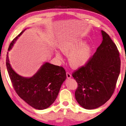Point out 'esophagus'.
Listing matches in <instances>:
<instances>
[{"label": "esophagus", "instance_id": "1", "mask_svg": "<svg viewBox=\"0 0 126 126\" xmlns=\"http://www.w3.org/2000/svg\"><path fill=\"white\" fill-rule=\"evenodd\" d=\"M66 77L67 79H70L71 78V75L69 73H66Z\"/></svg>", "mask_w": 126, "mask_h": 126}]
</instances>
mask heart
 <instances>
[{
  "instance_id": "1",
  "label": "heart",
  "mask_w": 126,
  "mask_h": 126,
  "mask_svg": "<svg viewBox=\"0 0 126 126\" xmlns=\"http://www.w3.org/2000/svg\"><path fill=\"white\" fill-rule=\"evenodd\" d=\"M81 38H73L66 40L60 43V51L69 56L70 65L74 69H79L86 66L90 61L92 53V48L90 44ZM56 56L59 59L61 55L59 52H56Z\"/></svg>"
}]
</instances>
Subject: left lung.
Segmentation results:
<instances>
[{
    "label": "left lung",
    "mask_w": 126,
    "mask_h": 126,
    "mask_svg": "<svg viewBox=\"0 0 126 126\" xmlns=\"http://www.w3.org/2000/svg\"><path fill=\"white\" fill-rule=\"evenodd\" d=\"M102 43L85 66L73 74L78 83L75 99L86 109H96L110 99L118 78L121 60L118 50L109 35L101 30Z\"/></svg>",
    "instance_id": "1"
}]
</instances>
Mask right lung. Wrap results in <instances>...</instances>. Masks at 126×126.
Returning <instances> with one entry per match:
<instances>
[{
    "label": "right lung",
    "instance_id": "obj_1",
    "mask_svg": "<svg viewBox=\"0 0 126 126\" xmlns=\"http://www.w3.org/2000/svg\"><path fill=\"white\" fill-rule=\"evenodd\" d=\"M26 29L12 40L8 49V52ZM8 52L6 59L7 69L18 95L36 109L43 110L49 107L56 99L62 84L66 78L65 69L61 66L44 62L33 76L22 77L12 67Z\"/></svg>",
    "mask_w": 126,
    "mask_h": 126
}]
</instances>
